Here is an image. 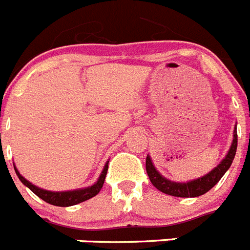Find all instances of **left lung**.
Masks as SVG:
<instances>
[{
	"label": "left lung",
	"mask_w": 250,
	"mask_h": 250,
	"mask_svg": "<svg viewBox=\"0 0 250 250\" xmlns=\"http://www.w3.org/2000/svg\"><path fill=\"white\" fill-rule=\"evenodd\" d=\"M234 138L233 143L230 145L228 154L225 155V158L220 161V164L216 167H214L210 173L205 174L204 176L198 179H194L190 182L187 183H176L171 182L169 179L164 178L159 173L155 167L152 165L151 158L149 155L146 156V173L149 175L150 182L156 189H159L163 193L167 194V195L179 196V198H195V196H200L209 191L211 188L215 184H218L222 176L227 173V170L230 167L231 163L234 160L235 152H237L238 146V135H237V125H235V130H234Z\"/></svg>",
	"instance_id": "8db88e82"
}]
</instances>
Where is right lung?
I'll return each mask as SVG.
<instances>
[{"mask_svg":"<svg viewBox=\"0 0 250 250\" xmlns=\"http://www.w3.org/2000/svg\"><path fill=\"white\" fill-rule=\"evenodd\" d=\"M107 167H109V161L105 164L100 178L98 179V182L95 183L94 185H91V187L89 188H83V189H77V190L71 191L45 190V189H41V188L36 187V185H34L32 183L28 182V180H26V179L19 173V170L16 169V167H15V171H16L17 176H19V179L21 180L22 184L26 185L32 193L36 194L39 198L45 200L46 203L56 205V207H71V205H76L79 204V203H83L85 202V200H89L90 198H94L95 195H98L99 191H100L101 188H103L104 182H105Z\"/></svg>","mask_w":250,"mask_h":250,"instance_id":"obj_1","label":"right lung"}]
</instances>
